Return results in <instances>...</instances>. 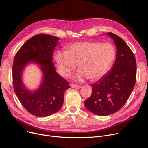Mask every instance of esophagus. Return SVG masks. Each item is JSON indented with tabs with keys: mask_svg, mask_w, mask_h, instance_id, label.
<instances>
[{
	"mask_svg": "<svg viewBox=\"0 0 148 148\" xmlns=\"http://www.w3.org/2000/svg\"><path fill=\"white\" fill-rule=\"evenodd\" d=\"M71 87L74 88H76V89H79L81 87V86H80V85H76V84H72L71 85Z\"/></svg>",
	"mask_w": 148,
	"mask_h": 148,
	"instance_id": "obj_1",
	"label": "esophagus"
}]
</instances>
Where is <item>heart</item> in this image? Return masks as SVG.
<instances>
[{
  "label": "heart",
  "mask_w": 148,
  "mask_h": 148,
  "mask_svg": "<svg viewBox=\"0 0 148 148\" xmlns=\"http://www.w3.org/2000/svg\"><path fill=\"white\" fill-rule=\"evenodd\" d=\"M115 56L116 50L112 44L85 41L70 45L67 51H57L54 58L58 71L64 77H68L78 64L80 70L73 78L81 81L102 77L112 65Z\"/></svg>",
  "instance_id": "b5f03b06"
}]
</instances>
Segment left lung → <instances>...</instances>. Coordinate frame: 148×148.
Returning <instances> with one entry per match:
<instances>
[{
    "label": "left lung",
    "instance_id": "1",
    "mask_svg": "<svg viewBox=\"0 0 148 148\" xmlns=\"http://www.w3.org/2000/svg\"><path fill=\"white\" fill-rule=\"evenodd\" d=\"M116 46V57L112 70L92 84L91 97L84 101L88 110L99 116L119 111L129 98L135 85L136 62L131 49L116 34L108 33Z\"/></svg>",
    "mask_w": 148,
    "mask_h": 148
}]
</instances>
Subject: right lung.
Returning a JSON list of instances; mask_svg holds the SVG:
<instances>
[{"label":"right lung","mask_w":148,"mask_h":148,"mask_svg":"<svg viewBox=\"0 0 148 148\" xmlns=\"http://www.w3.org/2000/svg\"><path fill=\"white\" fill-rule=\"evenodd\" d=\"M58 37L47 34H37L28 40L15 55L13 64V85L23 107L31 114L40 117L51 115L62 105L69 82L57 73L52 62ZM39 64L44 80L39 89L31 93L24 87L21 73L28 62Z\"/></svg>","instance_id":"obj_1"}]
</instances>
